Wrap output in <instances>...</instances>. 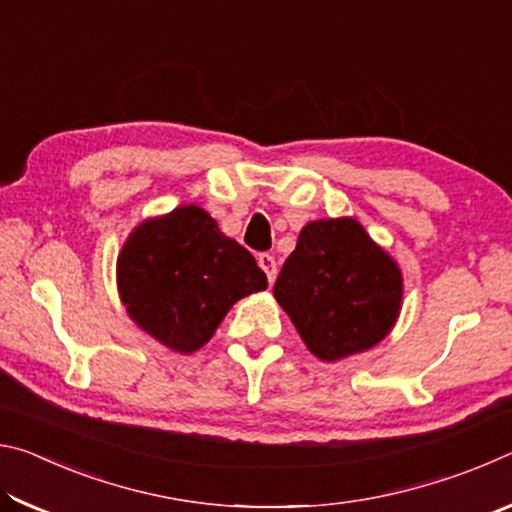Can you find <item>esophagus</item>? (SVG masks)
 Here are the masks:
<instances>
[{
	"label": "esophagus",
	"mask_w": 512,
	"mask_h": 512,
	"mask_svg": "<svg viewBox=\"0 0 512 512\" xmlns=\"http://www.w3.org/2000/svg\"><path fill=\"white\" fill-rule=\"evenodd\" d=\"M257 264H259V268H262V271L266 273V277H268V282H275V277H277V264H275V257L273 255H268V253H262L257 257Z\"/></svg>",
	"instance_id": "esophagus-1"
}]
</instances>
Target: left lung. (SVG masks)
I'll list each match as a JSON object with an SVG mask.
<instances>
[{"label":"left lung","mask_w":512,"mask_h":512,"mask_svg":"<svg viewBox=\"0 0 512 512\" xmlns=\"http://www.w3.org/2000/svg\"><path fill=\"white\" fill-rule=\"evenodd\" d=\"M273 296L307 350L334 363L391 334L402 311L404 277L354 216L318 219L300 230Z\"/></svg>","instance_id":"8db88e82"}]
</instances>
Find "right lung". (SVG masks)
Masks as SVG:
<instances>
[{
    "label": "right lung",
    "instance_id": "obj_1",
    "mask_svg": "<svg viewBox=\"0 0 512 512\" xmlns=\"http://www.w3.org/2000/svg\"><path fill=\"white\" fill-rule=\"evenodd\" d=\"M266 287L255 257L194 203L137 223L117 255L126 314L180 354L201 350L237 300Z\"/></svg>",
    "mask_w": 512,
    "mask_h": 512
}]
</instances>
